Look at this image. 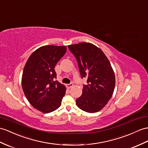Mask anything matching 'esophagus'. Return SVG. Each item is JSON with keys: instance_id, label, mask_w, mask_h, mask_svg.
<instances>
[{"instance_id": "esophagus-1", "label": "esophagus", "mask_w": 148, "mask_h": 148, "mask_svg": "<svg viewBox=\"0 0 148 148\" xmlns=\"http://www.w3.org/2000/svg\"><path fill=\"white\" fill-rule=\"evenodd\" d=\"M73 85V84H72V83H70V84H67L66 85V87L67 88H70Z\"/></svg>"}]
</instances>
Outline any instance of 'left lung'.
<instances>
[{"label":"left lung","instance_id":"obj_1","mask_svg":"<svg viewBox=\"0 0 148 148\" xmlns=\"http://www.w3.org/2000/svg\"><path fill=\"white\" fill-rule=\"evenodd\" d=\"M76 58L81 78H87L77 106L86 112H97L106 106L112 96L116 84L114 71L101 49L88 42L68 46Z\"/></svg>","mask_w":148,"mask_h":148}]
</instances>
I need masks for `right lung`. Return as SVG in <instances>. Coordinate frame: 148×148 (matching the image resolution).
Here are the masks:
<instances>
[{
  "label": "right lung",
  "mask_w": 148,
  "mask_h": 148,
  "mask_svg": "<svg viewBox=\"0 0 148 148\" xmlns=\"http://www.w3.org/2000/svg\"><path fill=\"white\" fill-rule=\"evenodd\" d=\"M66 51V46H42L31 54L25 64L24 93L31 105L42 112L56 110L65 95V86L55 80V67Z\"/></svg>",
  "instance_id": "right-lung-1"
}]
</instances>
